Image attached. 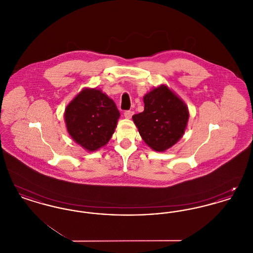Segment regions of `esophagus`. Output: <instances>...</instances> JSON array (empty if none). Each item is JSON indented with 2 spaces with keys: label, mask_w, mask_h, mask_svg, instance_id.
<instances>
[{
  "label": "esophagus",
  "mask_w": 253,
  "mask_h": 253,
  "mask_svg": "<svg viewBox=\"0 0 253 253\" xmlns=\"http://www.w3.org/2000/svg\"><path fill=\"white\" fill-rule=\"evenodd\" d=\"M132 115H133V111H131V110H128V111L124 112V117L126 119H131Z\"/></svg>",
  "instance_id": "obj_1"
}]
</instances>
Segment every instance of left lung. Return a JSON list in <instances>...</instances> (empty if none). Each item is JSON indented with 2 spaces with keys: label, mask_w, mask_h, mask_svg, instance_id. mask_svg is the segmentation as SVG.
Returning <instances> with one entry per match:
<instances>
[{
  "label": "left lung",
  "mask_w": 253,
  "mask_h": 253,
  "mask_svg": "<svg viewBox=\"0 0 253 253\" xmlns=\"http://www.w3.org/2000/svg\"><path fill=\"white\" fill-rule=\"evenodd\" d=\"M144 111L132 121L145 143L158 152L175 144L185 132L189 120L186 104L167 86L162 85L145 95Z\"/></svg>",
  "instance_id": "8db88e82"
}]
</instances>
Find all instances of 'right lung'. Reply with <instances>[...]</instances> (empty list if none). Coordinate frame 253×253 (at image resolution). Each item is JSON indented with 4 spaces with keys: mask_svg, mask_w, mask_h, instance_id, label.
I'll return each mask as SVG.
<instances>
[{
    "mask_svg": "<svg viewBox=\"0 0 253 253\" xmlns=\"http://www.w3.org/2000/svg\"><path fill=\"white\" fill-rule=\"evenodd\" d=\"M121 114L101 91L84 89L68 104L64 118L73 139L88 151H96L112 137Z\"/></svg>",
    "mask_w": 253,
    "mask_h": 253,
    "instance_id": "right-lung-1",
    "label": "right lung"
}]
</instances>
